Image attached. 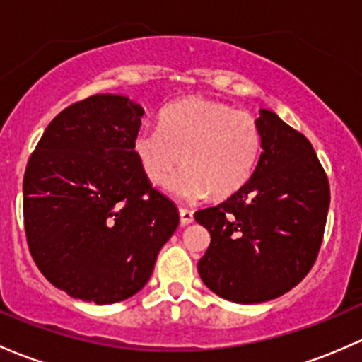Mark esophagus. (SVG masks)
<instances>
[{"instance_id":"1","label":"esophagus","mask_w":362,"mask_h":362,"mask_svg":"<svg viewBox=\"0 0 362 362\" xmlns=\"http://www.w3.org/2000/svg\"><path fill=\"white\" fill-rule=\"evenodd\" d=\"M194 222V211L187 208H180V223L182 226H189Z\"/></svg>"}]
</instances>
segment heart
Returning <instances> with one entry per match:
<instances>
[{
  "label": "heart",
  "instance_id": "b5f03b06",
  "mask_svg": "<svg viewBox=\"0 0 362 362\" xmlns=\"http://www.w3.org/2000/svg\"><path fill=\"white\" fill-rule=\"evenodd\" d=\"M260 146V128L250 114L201 97L170 104L159 114V128H144L133 140L152 185L165 184L184 163L170 192L189 203L208 192L215 197L238 192L257 166Z\"/></svg>",
  "mask_w": 362,
  "mask_h": 362
}]
</instances>
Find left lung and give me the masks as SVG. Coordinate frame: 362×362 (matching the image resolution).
<instances>
[{
  "instance_id": "1",
  "label": "left lung",
  "mask_w": 362,
  "mask_h": 362,
  "mask_svg": "<svg viewBox=\"0 0 362 362\" xmlns=\"http://www.w3.org/2000/svg\"><path fill=\"white\" fill-rule=\"evenodd\" d=\"M262 152L250 180L229 199L194 213L211 243L197 264L213 293L262 303L295 288L319 253L329 184L312 144L276 112L260 109Z\"/></svg>"
}]
</instances>
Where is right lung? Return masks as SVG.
I'll return each mask as SVG.
<instances>
[{
    "instance_id": "add662e5",
    "label": "right lung",
    "mask_w": 362,
    "mask_h": 362,
    "mask_svg": "<svg viewBox=\"0 0 362 362\" xmlns=\"http://www.w3.org/2000/svg\"><path fill=\"white\" fill-rule=\"evenodd\" d=\"M144 114L124 95H91L48 124L28 163L30 255L72 298L107 305L139 293L180 222L133 151Z\"/></svg>"
}]
</instances>
